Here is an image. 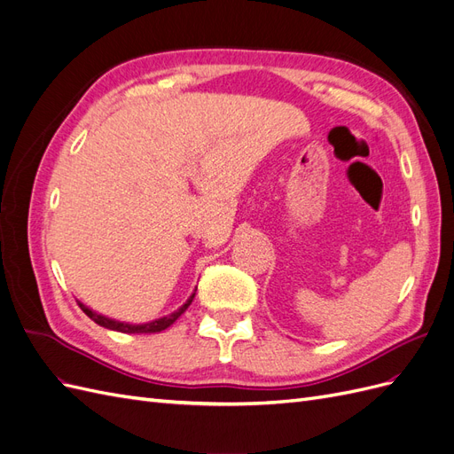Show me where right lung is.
<instances>
[{
	"label": "right lung",
	"mask_w": 454,
	"mask_h": 454,
	"mask_svg": "<svg viewBox=\"0 0 454 454\" xmlns=\"http://www.w3.org/2000/svg\"><path fill=\"white\" fill-rule=\"evenodd\" d=\"M194 296H196V290L192 292V294H190V298L179 307L177 311H173V313H169V315H166V317H162V318L151 320V323H143V325H129V323H122V320H116V318L106 317V315H101V313L90 309V307H86V305L81 303V301H79V307H81V309H82L86 315H89V317L94 320L96 325L104 326V328H109V330H114V332H122V333H156V332H162V330H166L168 326H171V325L175 323V320H177V318L188 309V305L192 303Z\"/></svg>",
	"instance_id": "add662e5"
}]
</instances>
